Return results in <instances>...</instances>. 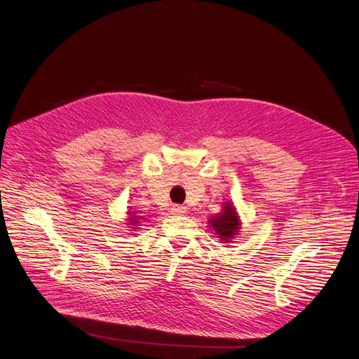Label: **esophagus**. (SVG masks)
Here are the masks:
<instances>
[{"instance_id": "34e87169", "label": "esophagus", "mask_w": 359, "mask_h": 359, "mask_svg": "<svg viewBox=\"0 0 359 359\" xmlns=\"http://www.w3.org/2000/svg\"><path fill=\"white\" fill-rule=\"evenodd\" d=\"M172 213L176 215V216H180V215H184L186 213V206H180V205H175L172 208Z\"/></svg>"}]
</instances>
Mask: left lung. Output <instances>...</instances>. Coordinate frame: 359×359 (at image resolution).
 <instances>
[{"instance_id": "8db88e82", "label": "left lung", "mask_w": 359, "mask_h": 359, "mask_svg": "<svg viewBox=\"0 0 359 359\" xmlns=\"http://www.w3.org/2000/svg\"><path fill=\"white\" fill-rule=\"evenodd\" d=\"M209 227L215 231L222 243H229L241 232V219L236 208L231 202H224L220 213L209 219Z\"/></svg>"}]
</instances>
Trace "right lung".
Wrapping results in <instances>:
<instances>
[{"label":"right lung","instance_id":"1","mask_svg":"<svg viewBox=\"0 0 359 359\" xmlns=\"http://www.w3.org/2000/svg\"><path fill=\"white\" fill-rule=\"evenodd\" d=\"M127 223L126 224H128V227H132V229H136V224L139 223V216L137 215H135V212H127Z\"/></svg>","mask_w":359,"mask_h":359}]
</instances>
